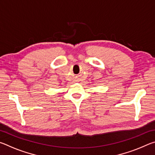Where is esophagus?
Masks as SVG:
<instances>
[{"label":"esophagus","mask_w":155,"mask_h":155,"mask_svg":"<svg viewBox=\"0 0 155 155\" xmlns=\"http://www.w3.org/2000/svg\"><path fill=\"white\" fill-rule=\"evenodd\" d=\"M74 81H77V80H75V79H74Z\"/></svg>","instance_id":"1"}]
</instances>
